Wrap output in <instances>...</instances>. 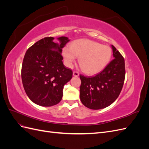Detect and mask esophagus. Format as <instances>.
<instances>
[{
	"mask_svg": "<svg viewBox=\"0 0 149 149\" xmlns=\"http://www.w3.org/2000/svg\"><path fill=\"white\" fill-rule=\"evenodd\" d=\"M79 73L78 72H77V71H73V75L74 76H79Z\"/></svg>",
	"mask_w": 149,
	"mask_h": 149,
	"instance_id": "1",
	"label": "esophagus"
}]
</instances>
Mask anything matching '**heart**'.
Listing matches in <instances>:
<instances>
[{
    "mask_svg": "<svg viewBox=\"0 0 149 149\" xmlns=\"http://www.w3.org/2000/svg\"><path fill=\"white\" fill-rule=\"evenodd\" d=\"M112 56L111 48L86 39L75 40L70 48L63 49L66 65L71 67L79 57V64L85 73L94 74L102 71L109 63Z\"/></svg>",
    "mask_w": 149,
    "mask_h": 149,
    "instance_id": "heart-1",
    "label": "heart"
}]
</instances>
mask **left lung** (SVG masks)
Masks as SVG:
<instances>
[{
    "mask_svg": "<svg viewBox=\"0 0 149 149\" xmlns=\"http://www.w3.org/2000/svg\"><path fill=\"white\" fill-rule=\"evenodd\" d=\"M114 60L100 73L91 77L80 75V100L91 109H101L110 106L118 97L125 79L123 56L112 45Z\"/></svg>",
    "mask_w": 149,
    "mask_h": 149,
    "instance_id": "1",
    "label": "left lung"
}]
</instances>
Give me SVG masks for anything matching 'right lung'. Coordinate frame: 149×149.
Returning <instances> with one entry per match:
<instances>
[{"label":"right lung","instance_id":"obj_1","mask_svg":"<svg viewBox=\"0 0 149 149\" xmlns=\"http://www.w3.org/2000/svg\"><path fill=\"white\" fill-rule=\"evenodd\" d=\"M40 40L26 52L22 66V80L30 100L41 106L49 107L59 103L63 89L72 78L73 71L63 63L62 48L70 41L66 37Z\"/></svg>","mask_w":149,"mask_h":149}]
</instances>
